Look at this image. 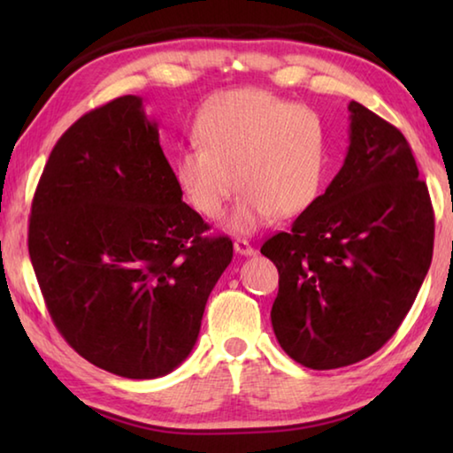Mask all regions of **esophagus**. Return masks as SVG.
<instances>
[{
  "label": "esophagus",
  "instance_id": "1",
  "mask_svg": "<svg viewBox=\"0 0 453 453\" xmlns=\"http://www.w3.org/2000/svg\"><path fill=\"white\" fill-rule=\"evenodd\" d=\"M234 250H235V254H240V256H254L256 254V250L251 248V243L248 240H242V237L234 242Z\"/></svg>",
  "mask_w": 453,
  "mask_h": 453
}]
</instances>
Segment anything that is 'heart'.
<instances>
[{
	"label": "heart",
	"instance_id": "heart-1",
	"mask_svg": "<svg viewBox=\"0 0 453 453\" xmlns=\"http://www.w3.org/2000/svg\"><path fill=\"white\" fill-rule=\"evenodd\" d=\"M197 143L175 153V180L194 210L224 216L243 189L229 226L254 232L275 218L300 216L316 202L326 178V126L310 107L264 89H232L199 110Z\"/></svg>",
	"mask_w": 453,
	"mask_h": 453
}]
</instances>
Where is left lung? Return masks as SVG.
Segmentation results:
<instances>
[{
  "label": "left lung",
  "mask_w": 453,
  "mask_h": 453,
  "mask_svg": "<svg viewBox=\"0 0 453 453\" xmlns=\"http://www.w3.org/2000/svg\"><path fill=\"white\" fill-rule=\"evenodd\" d=\"M346 162L326 194L272 235L278 267L272 326L311 370L375 354L408 316L434 254V208L400 129L349 104Z\"/></svg>",
  "instance_id": "left-lung-1"
}]
</instances>
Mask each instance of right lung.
<instances>
[{"mask_svg": "<svg viewBox=\"0 0 453 453\" xmlns=\"http://www.w3.org/2000/svg\"><path fill=\"white\" fill-rule=\"evenodd\" d=\"M208 229L181 199L142 97L88 111L53 145L29 216V257L58 332L121 378L175 370L234 257L232 240Z\"/></svg>", "mask_w": 453, "mask_h": 453, "instance_id": "obj_1", "label": "right lung"}]
</instances>
